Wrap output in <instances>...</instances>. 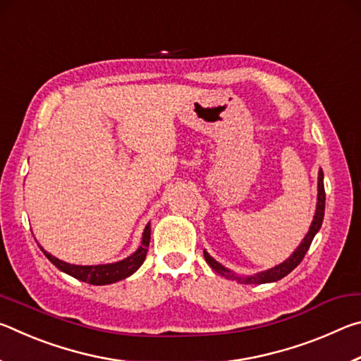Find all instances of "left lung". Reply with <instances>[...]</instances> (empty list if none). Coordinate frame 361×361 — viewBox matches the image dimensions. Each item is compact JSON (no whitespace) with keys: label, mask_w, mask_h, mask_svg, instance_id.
<instances>
[{"label":"left lung","mask_w":361,"mask_h":361,"mask_svg":"<svg viewBox=\"0 0 361 361\" xmlns=\"http://www.w3.org/2000/svg\"><path fill=\"white\" fill-rule=\"evenodd\" d=\"M323 216H325V186H323V170L320 169L319 170V194H317V209H315L314 219H312V223H310V228L307 231V234H305V237L302 239V242L299 243L295 252H293L283 262H280V264L267 269V271L255 274V276H237V274L232 272L231 269L224 267L221 262H218L215 258H212V256L207 253L205 250H204V258L207 262H209V266L213 269V271L219 274V276H223L229 280H237L239 283L277 282V280L283 279L285 276H288L293 269H295L299 262L302 261V258L305 256V253H307V250L310 247V243H312V240H314L315 234L322 228Z\"/></svg>","instance_id":"obj_1"}]
</instances>
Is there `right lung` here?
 <instances>
[{
	"label": "right lung",
	"instance_id": "1",
	"mask_svg": "<svg viewBox=\"0 0 361 361\" xmlns=\"http://www.w3.org/2000/svg\"><path fill=\"white\" fill-rule=\"evenodd\" d=\"M149 239H151V224L148 223L142 235V245H140L130 256H127V258L121 259L118 262H109V264H97V266L70 264V262H65L62 259L56 258V256H52L51 253H47L42 247L41 250L42 253L46 255V258L51 261L54 266L60 269L62 272L68 274V276L90 285H109V283H116L119 282V280L130 277L133 272L138 271V267L143 264V261L146 258V253H148Z\"/></svg>",
	"mask_w": 361,
	"mask_h": 361
}]
</instances>
